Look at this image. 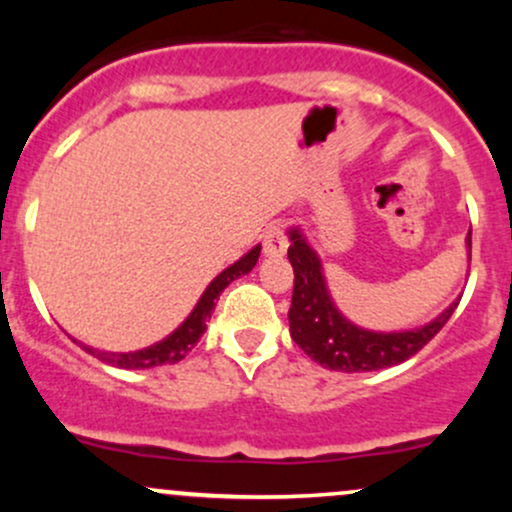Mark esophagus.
I'll list each match as a JSON object with an SVG mask.
<instances>
[{
	"label": "esophagus",
	"instance_id": "obj_1",
	"mask_svg": "<svg viewBox=\"0 0 512 512\" xmlns=\"http://www.w3.org/2000/svg\"><path fill=\"white\" fill-rule=\"evenodd\" d=\"M286 248H289V240H286L284 228H281L279 223H274V226H269L267 231L262 233V250L267 257H281Z\"/></svg>",
	"mask_w": 512,
	"mask_h": 512
}]
</instances>
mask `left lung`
Segmentation results:
<instances>
[{
	"instance_id": "left-lung-1",
	"label": "left lung",
	"mask_w": 512,
	"mask_h": 512,
	"mask_svg": "<svg viewBox=\"0 0 512 512\" xmlns=\"http://www.w3.org/2000/svg\"><path fill=\"white\" fill-rule=\"evenodd\" d=\"M467 248L472 250V231L467 236ZM289 262L293 267V296L289 308L291 337L313 361L342 373H368L404 363L419 354L445 322L455 313L457 301L445 313L419 330L407 332H368L351 325L332 305L325 289L320 260L298 231H291Z\"/></svg>"
}]
</instances>
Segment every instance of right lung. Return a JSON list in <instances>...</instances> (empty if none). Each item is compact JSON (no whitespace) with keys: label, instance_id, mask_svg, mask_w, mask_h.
<instances>
[{"label":"right lung","instance_id":"1","mask_svg":"<svg viewBox=\"0 0 512 512\" xmlns=\"http://www.w3.org/2000/svg\"><path fill=\"white\" fill-rule=\"evenodd\" d=\"M257 257H260V245L252 248L245 257H240L236 264L223 269V272L207 286V291L202 293V298H199L197 308L192 310L190 317H187V320L182 322L170 337L163 339V342L149 346V349L132 351V354H108V351H96L91 349V346H84V349L88 354L101 358L103 363H110V366L127 368V370H146V368H156V366H166V363L182 361V358L195 349L199 337H202L204 330H207V320L211 317V310H214L216 298L221 296L223 289H226L233 279L248 274L257 264Z\"/></svg>","mask_w":512,"mask_h":512}]
</instances>
